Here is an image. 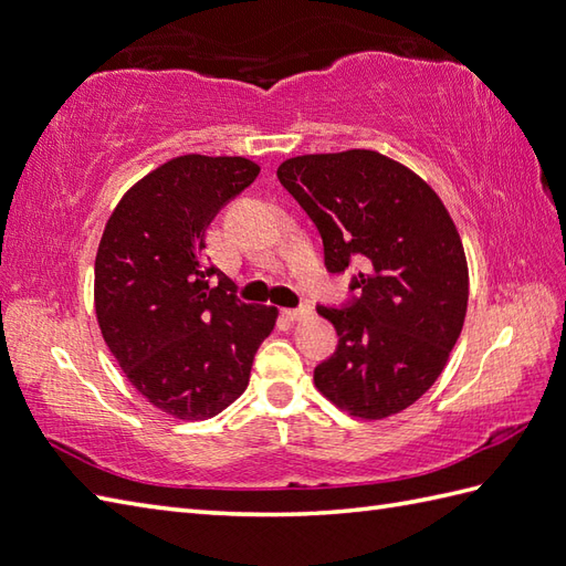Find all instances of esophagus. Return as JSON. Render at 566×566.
Listing matches in <instances>:
<instances>
[{"mask_svg": "<svg viewBox=\"0 0 566 566\" xmlns=\"http://www.w3.org/2000/svg\"><path fill=\"white\" fill-rule=\"evenodd\" d=\"M311 313V306H298V308H286L284 311V318L286 321H301V318H306V315Z\"/></svg>", "mask_w": 566, "mask_h": 566, "instance_id": "esophagus-1", "label": "esophagus"}]
</instances>
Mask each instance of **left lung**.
Instances as JSON below:
<instances>
[{"instance_id": "obj_1", "label": "left lung", "mask_w": 566, "mask_h": 566, "mask_svg": "<svg viewBox=\"0 0 566 566\" xmlns=\"http://www.w3.org/2000/svg\"><path fill=\"white\" fill-rule=\"evenodd\" d=\"M277 178L318 229L325 270L357 265L347 301L318 306L339 343L315 386L361 419L405 410L463 331L468 262L453 219L422 178L369 149L296 156Z\"/></svg>"}]
</instances>
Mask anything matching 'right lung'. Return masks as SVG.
Here are the masks:
<instances>
[{"instance_id": "1", "label": "right lung", "mask_w": 566, "mask_h": 566, "mask_svg": "<svg viewBox=\"0 0 566 566\" xmlns=\"http://www.w3.org/2000/svg\"><path fill=\"white\" fill-rule=\"evenodd\" d=\"M258 174L241 156H178L105 223L94 289L103 339L129 384L178 419H209L241 396L277 318L243 304L205 258L207 227Z\"/></svg>"}]
</instances>
